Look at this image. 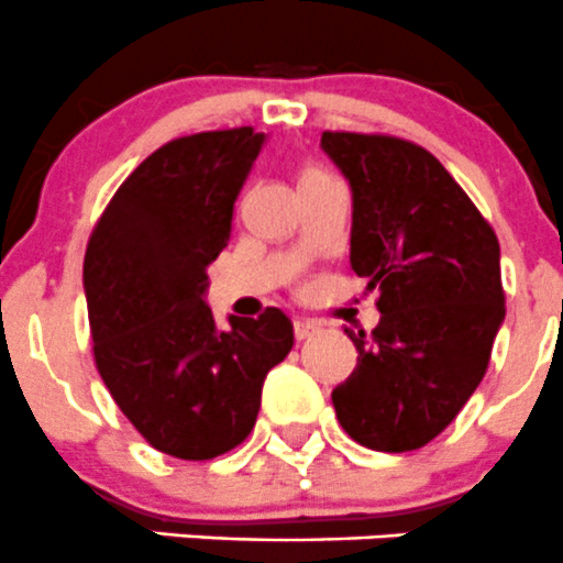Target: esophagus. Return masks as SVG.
Returning a JSON list of instances; mask_svg holds the SVG:
<instances>
[{
  "mask_svg": "<svg viewBox=\"0 0 563 563\" xmlns=\"http://www.w3.org/2000/svg\"><path fill=\"white\" fill-rule=\"evenodd\" d=\"M318 332H321V327L316 321H305V318L294 321V338L297 340H310Z\"/></svg>",
  "mask_w": 563,
  "mask_h": 563,
  "instance_id": "1",
  "label": "esophagus"
}]
</instances>
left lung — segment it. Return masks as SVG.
<instances>
[{
  "mask_svg": "<svg viewBox=\"0 0 563 563\" xmlns=\"http://www.w3.org/2000/svg\"><path fill=\"white\" fill-rule=\"evenodd\" d=\"M351 185V269L378 288L382 321L354 334L356 367L332 391L356 444L411 452L465 406L504 321L496 231L452 174L395 135L323 133Z\"/></svg>",
  "mask_w": 563,
  "mask_h": 563,
  "instance_id": "1",
  "label": "left lung"
}]
</instances>
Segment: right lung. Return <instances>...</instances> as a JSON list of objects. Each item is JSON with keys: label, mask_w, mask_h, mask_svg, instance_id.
Segmentation results:
<instances>
[{"label": "right lung", "mask_w": 563, "mask_h": 563, "mask_svg": "<svg viewBox=\"0 0 563 563\" xmlns=\"http://www.w3.org/2000/svg\"><path fill=\"white\" fill-rule=\"evenodd\" d=\"M266 135L168 141L113 192L84 258L95 365L155 450L212 460L247 439L261 387L294 345L283 310L214 327L207 266L229 245L234 201Z\"/></svg>", "instance_id": "obj_1"}]
</instances>
